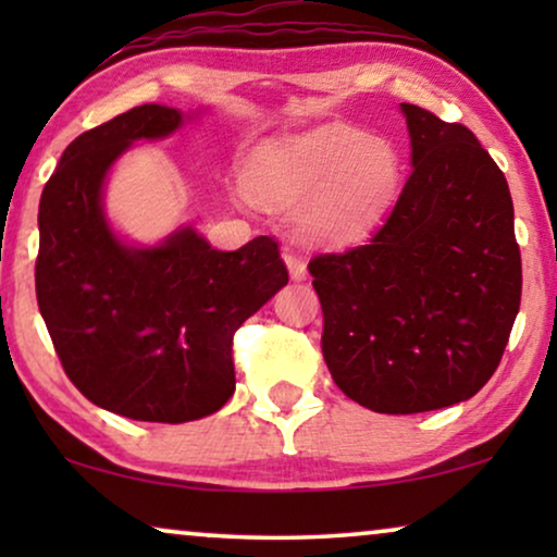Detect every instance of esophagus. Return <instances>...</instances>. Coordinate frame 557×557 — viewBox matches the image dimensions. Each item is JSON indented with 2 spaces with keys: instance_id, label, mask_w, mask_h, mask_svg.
Instances as JSON below:
<instances>
[{
  "instance_id": "34e87169",
  "label": "esophagus",
  "mask_w": 557,
  "mask_h": 557,
  "mask_svg": "<svg viewBox=\"0 0 557 557\" xmlns=\"http://www.w3.org/2000/svg\"><path fill=\"white\" fill-rule=\"evenodd\" d=\"M284 263H286L288 276H292V281H304V278H307V263H304L296 253H292V250H286V253H284Z\"/></svg>"
}]
</instances>
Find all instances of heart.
I'll return each mask as SVG.
<instances>
[{"label": "heart", "mask_w": 557, "mask_h": 557, "mask_svg": "<svg viewBox=\"0 0 557 557\" xmlns=\"http://www.w3.org/2000/svg\"><path fill=\"white\" fill-rule=\"evenodd\" d=\"M398 149L383 136L322 124L263 141L250 154L246 189L265 208H292L311 243H345L375 223L398 187Z\"/></svg>", "instance_id": "obj_1"}]
</instances>
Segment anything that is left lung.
Instances as JSON below:
<instances>
[{
  "label": "left lung",
  "mask_w": 557,
  "mask_h": 557,
  "mask_svg": "<svg viewBox=\"0 0 557 557\" xmlns=\"http://www.w3.org/2000/svg\"><path fill=\"white\" fill-rule=\"evenodd\" d=\"M413 172L380 231L311 258L322 352L339 391L408 416L469 400L520 311L522 263L505 174L461 124L400 103Z\"/></svg>",
  "instance_id": "obj_1"
}]
</instances>
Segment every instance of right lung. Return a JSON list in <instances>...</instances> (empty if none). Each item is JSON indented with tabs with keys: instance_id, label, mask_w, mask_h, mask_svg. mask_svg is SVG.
Wrapping results in <instances>:
<instances>
[{
	"instance_id": "add662e5",
	"label": "right lung",
	"mask_w": 557,
	"mask_h": 557,
	"mask_svg": "<svg viewBox=\"0 0 557 557\" xmlns=\"http://www.w3.org/2000/svg\"><path fill=\"white\" fill-rule=\"evenodd\" d=\"M144 103L81 134L40 197L35 288L65 375L98 408L151 423L215 413L235 391L233 334L288 284L273 238L212 248L193 225L157 243L106 215L113 166L200 116Z\"/></svg>"
}]
</instances>
